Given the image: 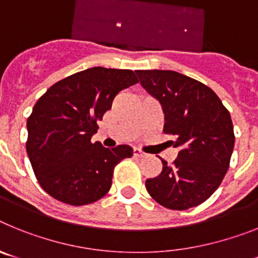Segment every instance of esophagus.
<instances>
[{"mask_svg": "<svg viewBox=\"0 0 258 258\" xmlns=\"http://www.w3.org/2000/svg\"><path fill=\"white\" fill-rule=\"evenodd\" d=\"M133 154H134V156H137V157H143V156H146L145 152H143L142 150H140V149H134V150H133Z\"/></svg>", "mask_w": 258, "mask_h": 258, "instance_id": "esophagus-1", "label": "esophagus"}]
</instances>
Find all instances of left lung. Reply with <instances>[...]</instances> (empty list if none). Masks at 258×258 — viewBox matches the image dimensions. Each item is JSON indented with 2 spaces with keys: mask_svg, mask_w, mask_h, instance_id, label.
<instances>
[{
  "mask_svg": "<svg viewBox=\"0 0 258 258\" xmlns=\"http://www.w3.org/2000/svg\"><path fill=\"white\" fill-rule=\"evenodd\" d=\"M143 88L163 106L164 133L178 147V157L146 181L155 202L184 211L206 202L230 165L235 136L231 116L217 94L203 83L175 71H136Z\"/></svg>",
  "mask_w": 258,
  "mask_h": 258,
  "instance_id": "1",
  "label": "left lung"
}]
</instances>
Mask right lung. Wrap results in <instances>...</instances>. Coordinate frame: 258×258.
I'll use <instances>...</instances> for the list:
<instances>
[{
    "label": "right lung",
    "instance_id": "right-lung-1",
    "mask_svg": "<svg viewBox=\"0 0 258 258\" xmlns=\"http://www.w3.org/2000/svg\"><path fill=\"white\" fill-rule=\"evenodd\" d=\"M137 83L132 70L93 67L55 83L36 102L27 120L26 149L50 197L79 207L108 192L113 168L133 150L126 145L109 150L90 140L116 94Z\"/></svg>",
    "mask_w": 258,
    "mask_h": 258
}]
</instances>
